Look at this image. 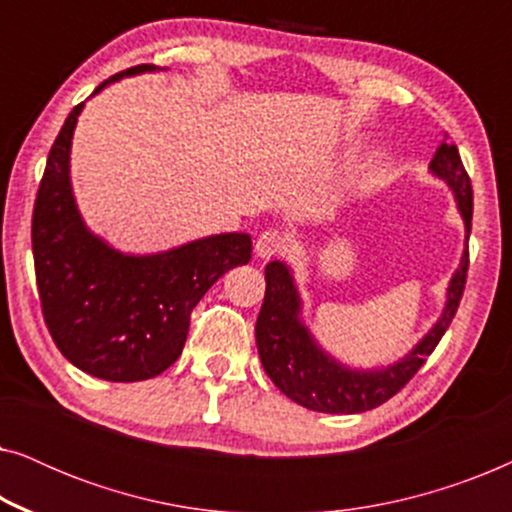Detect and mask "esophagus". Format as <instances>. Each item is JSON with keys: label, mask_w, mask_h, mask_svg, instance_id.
Returning a JSON list of instances; mask_svg holds the SVG:
<instances>
[{"label": "esophagus", "mask_w": 512, "mask_h": 512, "mask_svg": "<svg viewBox=\"0 0 512 512\" xmlns=\"http://www.w3.org/2000/svg\"><path fill=\"white\" fill-rule=\"evenodd\" d=\"M289 251V237L279 230H263L256 240V254L261 258H272L282 256Z\"/></svg>", "instance_id": "34e87169"}]
</instances>
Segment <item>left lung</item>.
I'll return each mask as SVG.
<instances>
[{
  "mask_svg": "<svg viewBox=\"0 0 512 512\" xmlns=\"http://www.w3.org/2000/svg\"><path fill=\"white\" fill-rule=\"evenodd\" d=\"M431 172L452 186L459 212L466 221V233H471L473 219V188L464 163H461L457 144L447 142L438 146L431 160ZM468 275V247L454 272L447 305L438 324L426 333V338L405 356L403 361L384 370H347L321 352L307 328L300 324V298L293 286L291 272L284 263L272 261L265 268V298L256 319V345L261 354L265 373L277 389L303 408L331 415H354V412L373 410L387 403L408 384L419 368L426 363L436 345L450 328L459 310Z\"/></svg>",
  "mask_w": 512,
  "mask_h": 512,
  "instance_id": "left-lung-1",
  "label": "left lung"
}]
</instances>
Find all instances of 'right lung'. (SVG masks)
<instances>
[{
	"instance_id": "obj_1",
	"label": "right lung",
	"mask_w": 512,
	"mask_h": 512,
	"mask_svg": "<svg viewBox=\"0 0 512 512\" xmlns=\"http://www.w3.org/2000/svg\"><path fill=\"white\" fill-rule=\"evenodd\" d=\"M137 65L102 81L153 72ZM83 102L48 153L32 212L41 312L62 356L109 382L156 377L179 359L193 307L216 279L249 263L251 237L212 235L156 256H123L90 235L69 184V146Z\"/></svg>"
}]
</instances>
